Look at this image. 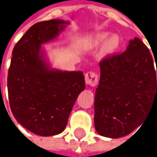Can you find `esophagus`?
Segmentation results:
<instances>
[{"label":"esophagus","mask_w":157,"mask_h":157,"mask_svg":"<svg viewBox=\"0 0 157 157\" xmlns=\"http://www.w3.org/2000/svg\"><path fill=\"white\" fill-rule=\"evenodd\" d=\"M85 79H86V85L88 86H95L98 84V75L95 72H92V71L87 72L85 76Z\"/></svg>","instance_id":"obj_1"}]
</instances>
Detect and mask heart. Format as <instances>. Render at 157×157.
I'll return each mask as SVG.
<instances>
[{"instance_id": "1", "label": "heart", "mask_w": 157, "mask_h": 157, "mask_svg": "<svg viewBox=\"0 0 157 157\" xmlns=\"http://www.w3.org/2000/svg\"><path fill=\"white\" fill-rule=\"evenodd\" d=\"M109 33H100L91 38L88 41H86V46L91 47H100L104 43L105 44L101 49V55L106 56L110 53L114 52L119 46V37L117 34H113L109 39Z\"/></svg>"}]
</instances>
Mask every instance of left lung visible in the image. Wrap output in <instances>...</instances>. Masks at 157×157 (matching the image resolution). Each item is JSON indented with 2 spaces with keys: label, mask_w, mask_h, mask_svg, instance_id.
Listing matches in <instances>:
<instances>
[{
  "label": "left lung",
  "mask_w": 157,
  "mask_h": 157,
  "mask_svg": "<svg viewBox=\"0 0 157 157\" xmlns=\"http://www.w3.org/2000/svg\"><path fill=\"white\" fill-rule=\"evenodd\" d=\"M153 61L148 47L135 37L124 52L99 63L94 100V125L99 135L118 138L130 134L157 105Z\"/></svg>",
  "instance_id": "1"
}]
</instances>
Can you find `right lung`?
Listing matches in <instances>:
<instances>
[{
	"label": "right lung",
	"mask_w": 157,
	"mask_h": 157,
	"mask_svg": "<svg viewBox=\"0 0 157 157\" xmlns=\"http://www.w3.org/2000/svg\"><path fill=\"white\" fill-rule=\"evenodd\" d=\"M69 24L59 19L36 23L13 50L7 75L10 108L23 127L41 136L64 131L77 98L86 88L83 71L52 68L42 47Z\"/></svg>",
	"instance_id": "obj_1"
}]
</instances>
